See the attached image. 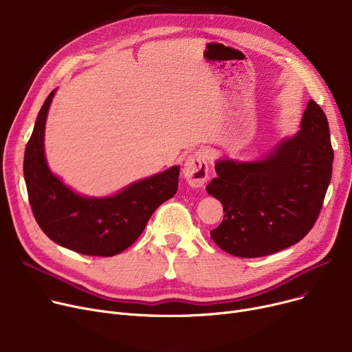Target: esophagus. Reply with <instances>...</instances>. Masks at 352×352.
<instances>
[{
  "label": "esophagus",
  "mask_w": 352,
  "mask_h": 352,
  "mask_svg": "<svg viewBox=\"0 0 352 352\" xmlns=\"http://www.w3.org/2000/svg\"><path fill=\"white\" fill-rule=\"evenodd\" d=\"M182 173L191 187L199 188L204 186L206 181L208 179V164L206 153L197 150L190 154L186 162H184Z\"/></svg>",
  "instance_id": "1"
}]
</instances>
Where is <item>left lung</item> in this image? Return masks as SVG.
<instances>
[{
	"label": "left lung",
	"instance_id": "left-lung-1",
	"mask_svg": "<svg viewBox=\"0 0 352 352\" xmlns=\"http://www.w3.org/2000/svg\"><path fill=\"white\" fill-rule=\"evenodd\" d=\"M332 161L328 120L309 100L298 134L267 158L215 164L207 192L221 201L226 215L211 231L212 241L241 258L265 256L301 241L322 208Z\"/></svg>",
	"mask_w": 352,
	"mask_h": 352
}]
</instances>
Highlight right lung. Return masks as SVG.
<instances>
[{
  "label": "right lung",
  "instance_id": "right-lung-1",
  "mask_svg": "<svg viewBox=\"0 0 352 352\" xmlns=\"http://www.w3.org/2000/svg\"><path fill=\"white\" fill-rule=\"evenodd\" d=\"M54 92L36 117L24 155L28 201L40 228L61 247L84 255L113 256L144 231L148 219L178 188L179 166L141 179L114 197L85 198L55 177L44 155V128Z\"/></svg>",
  "mask_w": 352,
  "mask_h": 352
}]
</instances>
